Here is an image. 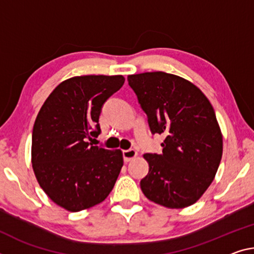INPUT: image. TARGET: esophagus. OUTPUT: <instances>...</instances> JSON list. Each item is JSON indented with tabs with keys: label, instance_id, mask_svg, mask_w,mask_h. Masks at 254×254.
Instances as JSON below:
<instances>
[{
	"label": "esophagus",
	"instance_id": "esophagus-1",
	"mask_svg": "<svg viewBox=\"0 0 254 254\" xmlns=\"http://www.w3.org/2000/svg\"><path fill=\"white\" fill-rule=\"evenodd\" d=\"M138 156V152H136L134 149H127V150H124L123 151V158H124V162H130L135 157Z\"/></svg>",
	"mask_w": 254,
	"mask_h": 254
}]
</instances>
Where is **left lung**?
<instances>
[{"mask_svg":"<svg viewBox=\"0 0 254 254\" xmlns=\"http://www.w3.org/2000/svg\"><path fill=\"white\" fill-rule=\"evenodd\" d=\"M148 116L152 133H165L163 152L144 154L149 172L143 194L160 206L195 203L215 179L223 156V134L214 107L195 84L166 72L127 75Z\"/></svg>","mask_w":254,"mask_h":254,"instance_id":"8db88e82","label":"left lung"}]
</instances>
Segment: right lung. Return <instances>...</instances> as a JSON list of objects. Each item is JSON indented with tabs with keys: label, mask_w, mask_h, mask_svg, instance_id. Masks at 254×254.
Here are the masks:
<instances>
[{
	"label": "right lung",
	"mask_w": 254,
	"mask_h": 254,
	"mask_svg": "<svg viewBox=\"0 0 254 254\" xmlns=\"http://www.w3.org/2000/svg\"><path fill=\"white\" fill-rule=\"evenodd\" d=\"M123 75L72 76L51 92L33 128L31 164L54 203L76 212L103 202L123 166L120 149L87 142L100 132L103 104L123 86Z\"/></svg>",
	"instance_id": "1"
}]
</instances>
